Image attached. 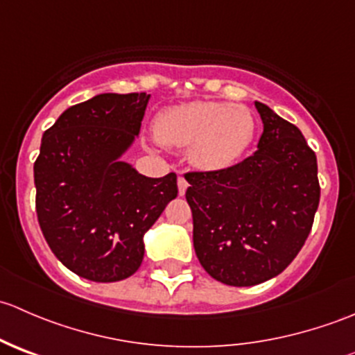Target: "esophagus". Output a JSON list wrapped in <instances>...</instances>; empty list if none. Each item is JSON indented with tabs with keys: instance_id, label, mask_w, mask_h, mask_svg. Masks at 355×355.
<instances>
[{
	"instance_id": "34e87169",
	"label": "esophagus",
	"mask_w": 355,
	"mask_h": 355,
	"mask_svg": "<svg viewBox=\"0 0 355 355\" xmlns=\"http://www.w3.org/2000/svg\"><path fill=\"white\" fill-rule=\"evenodd\" d=\"M177 184H178V194L184 196L185 191H187V187H189L187 180H185V178L180 175V177H178V180H177Z\"/></svg>"
}]
</instances>
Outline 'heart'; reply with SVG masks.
Masks as SVG:
<instances>
[{"instance_id": "b5f03b06", "label": "heart", "mask_w": 355, "mask_h": 355, "mask_svg": "<svg viewBox=\"0 0 355 355\" xmlns=\"http://www.w3.org/2000/svg\"><path fill=\"white\" fill-rule=\"evenodd\" d=\"M157 137L164 144L191 148L189 157L200 170L232 166L252 144L256 123L245 106L216 101H194L161 111Z\"/></svg>"}]
</instances>
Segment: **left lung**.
Segmentation results:
<instances>
[{"label": "left lung", "instance_id": "1", "mask_svg": "<svg viewBox=\"0 0 355 355\" xmlns=\"http://www.w3.org/2000/svg\"><path fill=\"white\" fill-rule=\"evenodd\" d=\"M257 151L218 171L185 173L200 266L225 285L252 287L299 254L320 204L318 161L302 132L256 101Z\"/></svg>", "mask_w": 355, "mask_h": 355}]
</instances>
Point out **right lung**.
I'll list each match as a JSON object with an SVG mask.
<instances>
[{
    "label": "right lung",
    "instance_id": "1",
    "mask_svg": "<svg viewBox=\"0 0 355 355\" xmlns=\"http://www.w3.org/2000/svg\"><path fill=\"white\" fill-rule=\"evenodd\" d=\"M146 92L94 96L44 132L34 163L35 211L49 249L91 282L139 270L144 234L177 198V175L149 178L120 161L141 130Z\"/></svg>",
    "mask_w": 355,
    "mask_h": 355
}]
</instances>
